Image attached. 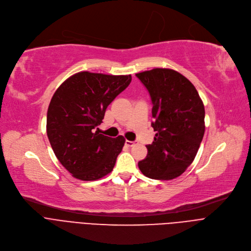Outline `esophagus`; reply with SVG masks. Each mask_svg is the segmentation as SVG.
<instances>
[{
  "instance_id": "34e87169",
  "label": "esophagus",
  "mask_w": 251,
  "mask_h": 251,
  "mask_svg": "<svg viewBox=\"0 0 251 251\" xmlns=\"http://www.w3.org/2000/svg\"><path fill=\"white\" fill-rule=\"evenodd\" d=\"M125 144H126L127 147H133V146H135V142L134 141H130V140H126Z\"/></svg>"
}]
</instances>
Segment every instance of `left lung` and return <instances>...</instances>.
<instances>
[{
    "mask_svg": "<svg viewBox=\"0 0 251 251\" xmlns=\"http://www.w3.org/2000/svg\"><path fill=\"white\" fill-rule=\"evenodd\" d=\"M136 77L150 92L156 132L139 170L151 179H175L193 162L203 138V102L194 85L175 70L154 68Z\"/></svg>",
    "mask_w": 251,
    "mask_h": 251,
    "instance_id": "1",
    "label": "left lung"
}]
</instances>
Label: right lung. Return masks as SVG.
Returning a JSON list of instances; mask_svg holds the SVG:
<instances>
[{
	"label": "right lung",
	"instance_id": "add662e5",
	"mask_svg": "<svg viewBox=\"0 0 251 251\" xmlns=\"http://www.w3.org/2000/svg\"><path fill=\"white\" fill-rule=\"evenodd\" d=\"M131 79L83 71L66 79L52 96L47 134L57 159L76 179L94 181L112 172L125 138L102 135L97 127Z\"/></svg>",
	"mask_w": 251,
	"mask_h": 251
}]
</instances>
